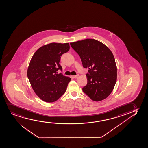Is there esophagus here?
I'll list each match as a JSON object with an SVG mask.
<instances>
[{
	"mask_svg": "<svg viewBox=\"0 0 148 148\" xmlns=\"http://www.w3.org/2000/svg\"><path fill=\"white\" fill-rule=\"evenodd\" d=\"M73 77L75 78V79H77V78L78 77H79V75H73Z\"/></svg>",
	"mask_w": 148,
	"mask_h": 148,
	"instance_id": "34e87169",
	"label": "esophagus"
}]
</instances>
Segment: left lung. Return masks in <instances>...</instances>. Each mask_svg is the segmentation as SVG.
<instances>
[{
  "label": "left lung",
  "mask_w": 148,
  "mask_h": 148,
  "mask_svg": "<svg viewBox=\"0 0 148 148\" xmlns=\"http://www.w3.org/2000/svg\"><path fill=\"white\" fill-rule=\"evenodd\" d=\"M81 58L82 66L88 69V83L82 90L90 99L101 101L114 90L117 79V67L110 49L100 41L87 39L70 43Z\"/></svg>",
  "instance_id": "1"
}]
</instances>
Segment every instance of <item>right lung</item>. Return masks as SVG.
I'll return each mask as SVG.
<instances>
[{
	"mask_svg": "<svg viewBox=\"0 0 148 148\" xmlns=\"http://www.w3.org/2000/svg\"><path fill=\"white\" fill-rule=\"evenodd\" d=\"M69 49V43L53 42L40 47L34 53L27 75L36 95L47 103L56 101L66 92L69 77L58 74L60 56Z\"/></svg>",
	"mask_w": 148,
	"mask_h": 148,
	"instance_id": "add662e5",
	"label": "right lung"
}]
</instances>
